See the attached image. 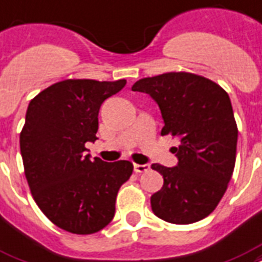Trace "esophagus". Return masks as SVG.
Instances as JSON below:
<instances>
[{
  "label": "esophagus",
  "mask_w": 262,
  "mask_h": 262,
  "mask_svg": "<svg viewBox=\"0 0 262 262\" xmlns=\"http://www.w3.org/2000/svg\"><path fill=\"white\" fill-rule=\"evenodd\" d=\"M133 167H135L136 173H144V171L149 170L148 163H144V165H139V163H135V165H133Z\"/></svg>",
  "instance_id": "1"
}]
</instances>
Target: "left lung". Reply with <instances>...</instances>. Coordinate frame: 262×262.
Here are the masks:
<instances>
[{
	"mask_svg": "<svg viewBox=\"0 0 262 262\" xmlns=\"http://www.w3.org/2000/svg\"><path fill=\"white\" fill-rule=\"evenodd\" d=\"M133 92L157 103L161 135L180 140L177 165L152 163L163 187L151 196L154 214L171 224H192L214 210L227 191L236 159L237 126L228 93L191 73H166L139 79Z\"/></svg>",
	"mask_w": 262,
	"mask_h": 262,
	"instance_id": "left-lung-1",
	"label": "left lung"
}]
</instances>
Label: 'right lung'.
Masks as SVG:
<instances>
[{
	"label": "right lung",
	"instance_id": "add662e5",
	"mask_svg": "<svg viewBox=\"0 0 262 262\" xmlns=\"http://www.w3.org/2000/svg\"><path fill=\"white\" fill-rule=\"evenodd\" d=\"M125 79H66L38 93L26 113L20 152L30 191L38 207L59 228L77 235L103 229L115 214L121 185L133 163L92 159L99 111Z\"/></svg>",
	"mask_w": 262,
	"mask_h": 262
}]
</instances>
